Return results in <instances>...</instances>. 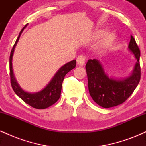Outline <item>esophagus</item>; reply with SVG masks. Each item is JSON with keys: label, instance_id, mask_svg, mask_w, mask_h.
<instances>
[{"label": "esophagus", "instance_id": "obj_1", "mask_svg": "<svg viewBox=\"0 0 146 146\" xmlns=\"http://www.w3.org/2000/svg\"><path fill=\"white\" fill-rule=\"evenodd\" d=\"M86 61V58L83 55H80L78 58H77V63L80 66H84Z\"/></svg>", "mask_w": 146, "mask_h": 146}]
</instances>
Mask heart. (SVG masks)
<instances>
[{
    "label": "heart",
    "instance_id": "1",
    "mask_svg": "<svg viewBox=\"0 0 146 146\" xmlns=\"http://www.w3.org/2000/svg\"><path fill=\"white\" fill-rule=\"evenodd\" d=\"M104 33V31H100L98 32V36H102L103 33ZM116 39V35L115 33L113 32H110L107 33L105 35L104 38L102 42V46L103 47H108V46H110L112 43L115 41V40Z\"/></svg>",
    "mask_w": 146,
    "mask_h": 146
}]
</instances>
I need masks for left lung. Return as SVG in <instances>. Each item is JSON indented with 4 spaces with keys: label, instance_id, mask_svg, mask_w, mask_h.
<instances>
[{
    "label": "left lung",
    "instance_id": "obj_1",
    "mask_svg": "<svg viewBox=\"0 0 146 146\" xmlns=\"http://www.w3.org/2000/svg\"><path fill=\"white\" fill-rule=\"evenodd\" d=\"M128 48L137 62L131 73L126 78L109 77L98 60H88L87 62L86 70L89 93L95 102L103 108H108L123 103L139 83L140 51L132 36Z\"/></svg>",
    "mask_w": 146,
    "mask_h": 146
}]
</instances>
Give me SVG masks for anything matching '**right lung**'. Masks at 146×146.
Wrapping results in <instances>:
<instances>
[{"instance_id": "obj_1", "label": "right lung", "mask_w": 146, "mask_h": 146, "mask_svg": "<svg viewBox=\"0 0 146 146\" xmlns=\"http://www.w3.org/2000/svg\"><path fill=\"white\" fill-rule=\"evenodd\" d=\"M27 25H25L20 32L17 40L11 50V54H10L9 71L11 84L15 93L20 98L22 99L25 103L32 106L33 108H37V109H45V108L51 106L59 100L60 95H61L62 86L64 78L66 73H68L71 70L75 67L76 60H72L60 67L59 70L56 72V74L54 75V76L53 77V78L51 79V81L40 91L36 92V93H29V92L25 91L20 86L14 76L12 66V58L14 56L15 47L19 40L22 32L25 29Z\"/></svg>"}]
</instances>
